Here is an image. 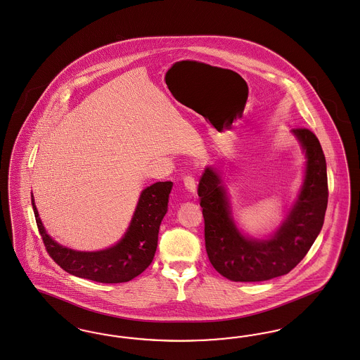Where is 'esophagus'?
<instances>
[{"label": "esophagus", "mask_w": 360, "mask_h": 360, "mask_svg": "<svg viewBox=\"0 0 360 360\" xmlns=\"http://www.w3.org/2000/svg\"><path fill=\"white\" fill-rule=\"evenodd\" d=\"M184 187L187 189L188 192H191V193H195V191H196V183H195V179L191 176V174H188L184 177Z\"/></svg>", "instance_id": "obj_1"}]
</instances>
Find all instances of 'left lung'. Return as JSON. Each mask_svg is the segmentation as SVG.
Returning <instances> with one entry per match:
<instances>
[{
  "label": "left lung",
  "instance_id": "1",
  "mask_svg": "<svg viewBox=\"0 0 360 360\" xmlns=\"http://www.w3.org/2000/svg\"><path fill=\"white\" fill-rule=\"evenodd\" d=\"M293 133L308 158L305 180L295 207L270 239H249L239 233L219 176L212 168H205L199 180L207 255L215 270L231 281H267L288 274L321 231L328 204L326 156L309 129L297 127Z\"/></svg>",
  "mask_w": 360,
  "mask_h": 360
}]
</instances>
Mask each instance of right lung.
Segmentation results:
<instances>
[{
    "label": "right lung",
    "instance_id": "add662e5",
    "mask_svg": "<svg viewBox=\"0 0 360 360\" xmlns=\"http://www.w3.org/2000/svg\"><path fill=\"white\" fill-rule=\"evenodd\" d=\"M172 181H158L141 193L125 236L108 250L83 252L63 248L46 233L32 196L36 224L49 257L67 273L102 283L133 280L152 264L161 220L167 214Z\"/></svg>",
    "mask_w": 360,
    "mask_h": 360
}]
</instances>
